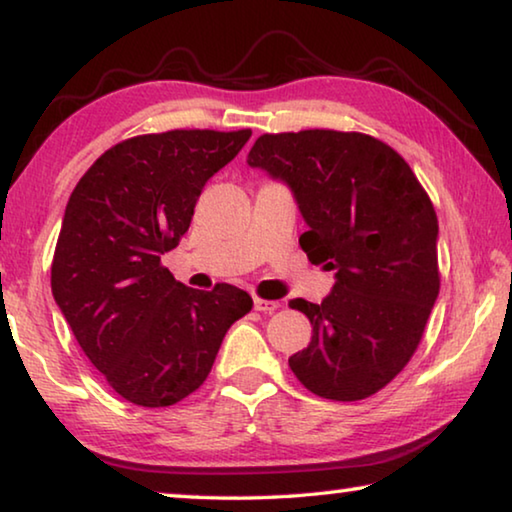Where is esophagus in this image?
Masks as SVG:
<instances>
[{
	"label": "esophagus",
	"mask_w": 512,
	"mask_h": 512,
	"mask_svg": "<svg viewBox=\"0 0 512 512\" xmlns=\"http://www.w3.org/2000/svg\"><path fill=\"white\" fill-rule=\"evenodd\" d=\"M253 305H255L257 312H264V314H271L280 307L278 300H264V298H257V296L253 298Z\"/></svg>",
	"instance_id": "obj_1"
}]
</instances>
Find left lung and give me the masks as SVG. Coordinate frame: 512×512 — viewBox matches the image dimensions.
I'll list each match as a JSON object with an SVG mask.
<instances>
[{
  "mask_svg": "<svg viewBox=\"0 0 512 512\" xmlns=\"http://www.w3.org/2000/svg\"><path fill=\"white\" fill-rule=\"evenodd\" d=\"M248 166L289 186L307 223L300 248L335 271L321 303H289L312 323L291 371L323 399H367L410 362L440 294L431 198L399 152L360 132L264 134Z\"/></svg>",
  "mask_w": 512,
  "mask_h": 512,
  "instance_id": "8db88e82",
  "label": "left lung"
}]
</instances>
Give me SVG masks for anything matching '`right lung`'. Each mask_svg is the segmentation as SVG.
<instances>
[{
  "instance_id": "1",
  "label": "right lung",
  "mask_w": 512,
  "mask_h": 512,
  "mask_svg": "<svg viewBox=\"0 0 512 512\" xmlns=\"http://www.w3.org/2000/svg\"><path fill=\"white\" fill-rule=\"evenodd\" d=\"M250 134L134 136L104 152L72 191L52 294L81 351L129 403L166 408L196 392L225 332L253 310L239 287L191 289L161 266L189 230L202 186Z\"/></svg>"
}]
</instances>
